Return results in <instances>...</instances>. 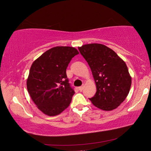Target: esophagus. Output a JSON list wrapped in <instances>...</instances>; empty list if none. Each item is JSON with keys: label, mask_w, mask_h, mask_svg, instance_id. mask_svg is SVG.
<instances>
[{"label": "esophagus", "mask_w": 151, "mask_h": 151, "mask_svg": "<svg viewBox=\"0 0 151 151\" xmlns=\"http://www.w3.org/2000/svg\"><path fill=\"white\" fill-rule=\"evenodd\" d=\"M83 88H84V86H80V87H78V90L80 91H82L83 90Z\"/></svg>", "instance_id": "1"}]
</instances>
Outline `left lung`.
<instances>
[{"label": "left lung", "instance_id": "obj_1", "mask_svg": "<svg viewBox=\"0 0 151 151\" xmlns=\"http://www.w3.org/2000/svg\"><path fill=\"white\" fill-rule=\"evenodd\" d=\"M78 48L90 66L95 82L96 92L90 101L103 111L116 109L127 98L131 86L126 63L104 45L91 43Z\"/></svg>", "mask_w": 151, "mask_h": 151}]
</instances>
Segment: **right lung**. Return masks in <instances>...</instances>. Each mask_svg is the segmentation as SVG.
I'll use <instances>...</instances> for the list:
<instances>
[{"instance_id": "add662e5", "label": "right lung", "mask_w": 151, "mask_h": 151, "mask_svg": "<svg viewBox=\"0 0 151 151\" xmlns=\"http://www.w3.org/2000/svg\"><path fill=\"white\" fill-rule=\"evenodd\" d=\"M78 53L74 47H55L40 55L30 66L27 90L37 108L46 115H58L69 106L75 93L68 83L66 70Z\"/></svg>"}]
</instances>
